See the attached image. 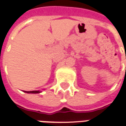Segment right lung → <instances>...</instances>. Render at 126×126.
I'll list each match as a JSON object with an SVG mask.
<instances>
[{
  "mask_svg": "<svg viewBox=\"0 0 126 126\" xmlns=\"http://www.w3.org/2000/svg\"><path fill=\"white\" fill-rule=\"evenodd\" d=\"M24 93H27V94H39L41 93L42 91H24Z\"/></svg>",
  "mask_w": 126,
  "mask_h": 126,
  "instance_id": "1",
  "label": "right lung"
}]
</instances>
